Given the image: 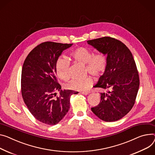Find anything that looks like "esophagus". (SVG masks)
<instances>
[{"mask_svg": "<svg viewBox=\"0 0 155 155\" xmlns=\"http://www.w3.org/2000/svg\"><path fill=\"white\" fill-rule=\"evenodd\" d=\"M81 93L82 94H83V95H87V94L89 93V91H82V92H81Z\"/></svg>", "mask_w": 155, "mask_h": 155, "instance_id": "obj_1", "label": "esophagus"}]
</instances>
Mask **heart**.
Listing matches in <instances>:
<instances>
[{"instance_id":"heart-1","label":"heart","mask_w":155,"mask_h":155,"mask_svg":"<svg viewBox=\"0 0 155 155\" xmlns=\"http://www.w3.org/2000/svg\"><path fill=\"white\" fill-rule=\"evenodd\" d=\"M76 61L86 64V71L94 76L99 77L102 75L107 69L108 59L103 52L94 53L84 47H79L70 53ZM55 71L59 78L67 81L70 78V63L68 59L59 57L55 63ZM92 83V79L87 76L82 79H75L66 84L68 89L74 91H84Z\"/></svg>"}]
</instances>
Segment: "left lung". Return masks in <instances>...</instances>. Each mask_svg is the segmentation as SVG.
I'll return each instance as SVG.
<instances>
[{
  "label": "left lung",
  "instance_id": "1",
  "mask_svg": "<svg viewBox=\"0 0 155 155\" xmlns=\"http://www.w3.org/2000/svg\"><path fill=\"white\" fill-rule=\"evenodd\" d=\"M99 51L107 54V68L94 87L108 90L101 93V102L91 108L105 122L118 120L134 107L140 85L138 71L133 55L122 41L110 37L87 41Z\"/></svg>",
  "mask_w": 155,
  "mask_h": 155
}]
</instances>
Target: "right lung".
<instances>
[{
	"mask_svg": "<svg viewBox=\"0 0 155 155\" xmlns=\"http://www.w3.org/2000/svg\"><path fill=\"white\" fill-rule=\"evenodd\" d=\"M72 44L43 42L33 48L23 63L21 96L28 109L40 122L48 125L60 122L69 109L74 92L62 90L56 76L55 63L63 50ZM60 91L57 96L56 92Z\"/></svg>",
	"mask_w": 155,
	"mask_h": 155,
	"instance_id": "add662e5",
	"label": "right lung"
}]
</instances>
